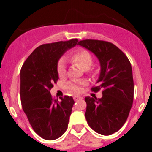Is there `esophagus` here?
Returning <instances> with one entry per match:
<instances>
[{
  "instance_id": "esophagus-1",
  "label": "esophagus",
  "mask_w": 152,
  "mask_h": 152,
  "mask_svg": "<svg viewBox=\"0 0 152 152\" xmlns=\"http://www.w3.org/2000/svg\"><path fill=\"white\" fill-rule=\"evenodd\" d=\"M83 98L82 97H81V96H75V97H74V100H75V101H79V100H81V99H82Z\"/></svg>"
}]
</instances>
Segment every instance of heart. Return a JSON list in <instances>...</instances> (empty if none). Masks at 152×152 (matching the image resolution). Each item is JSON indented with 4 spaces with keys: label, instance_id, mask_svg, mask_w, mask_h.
<instances>
[{
    "label": "heart",
    "instance_id": "b5f03b06",
    "mask_svg": "<svg viewBox=\"0 0 152 152\" xmlns=\"http://www.w3.org/2000/svg\"><path fill=\"white\" fill-rule=\"evenodd\" d=\"M72 63L79 66L84 71L89 70L93 65L94 60L91 54L86 50H78L71 56ZM57 72L59 77H63L66 75V64L64 59H60L57 65ZM85 86L84 81H71L67 84V89L73 93H80Z\"/></svg>",
    "mask_w": 152,
    "mask_h": 152
}]
</instances>
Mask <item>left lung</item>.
Returning a JSON list of instances; mask_svg holds the SVG:
<instances>
[{
    "label": "left lung",
    "instance_id": "obj_1",
    "mask_svg": "<svg viewBox=\"0 0 152 152\" xmlns=\"http://www.w3.org/2000/svg\"><path fill=\"white\" fill-rule=\"evenodd\" d=\"M79 45L92 52L100 63V74L93 88H103L101 99L86 97V118L89 127L102 135L117 132L127 120L134 100V79L130 62L112 43L98 40H80Z\"/></svg>",
    "mask_w": 152,
    "mask_h": 152
}]
</instances>
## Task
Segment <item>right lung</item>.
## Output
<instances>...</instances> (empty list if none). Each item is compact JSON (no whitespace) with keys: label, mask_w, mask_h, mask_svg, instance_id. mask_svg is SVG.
Returning a JSON list of instances; mask_svg holds the SVG:
<instances>
[{"label":"right lung","mask_w":152,"mask_h":152,"mask_svg":"<svg viewBox=\"0 0 152 152\" xmlns=\"http://www.w3.org/2000/svg\"><path fill=\"white\" fill-rule=\"evenodd\" d=\"M77 42L72 39L41 45L29 55L20 71L23 110L35 132L46 140L58 138L67 129L75 102L69 96L53 99L50 90L58 79V60Z\"/></svg>","instance_id":"add662e5"}]
</instances>
